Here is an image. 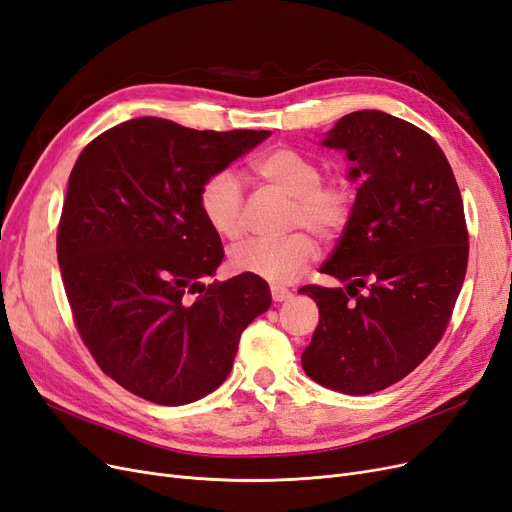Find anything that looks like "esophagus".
Instances as JSON below:
<instances>
[{
  "mask_svg": "<svg viewBox=\"0 0 512 512\" xmlns=\"http://www.w3.org/2000/svg\"><path fill=\"white\" fill-rule=\"evenodd\" d=\"M271 296H273V301L275 303H284V301H288V298H292V292L290 290H286V288H271Z\"/></svg>",
  "mask_w": 512,
  "mask_h": 512,
  "instance_id": "obj_1",
  "label": "esophagus"
}]
</instances>
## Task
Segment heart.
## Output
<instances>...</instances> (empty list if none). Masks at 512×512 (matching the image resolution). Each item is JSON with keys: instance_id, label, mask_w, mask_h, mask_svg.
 Listing matches in <instances>:
<instances>
[{"instance_id": "heart-1", "label": "heart", "mask_w": 512, "mask_h": 512, "mask_svg": "<svg viewBox=\"0 0 512 512\" xmlns=\"http://www.w3.org/2000/svg\"><path fill=\"white\" fill-rule=\"evenodd\" d=\"M262 182L292 199L288 228H309L320 239L341 237L354 218L356 188L351 182L322 180V165L296 148H275L254 163ZM199 207L211 231L224 239L243 233V188L235 173L218 171L203 182ZM315 258V241L296 231L281 239H248L228 252L235 273L252 275L273 286H286Z\"/></svg>"}]
</instances>
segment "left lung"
Returning a JSON list of instances; mask_svg holds the SVG:
<instances>
[{
	"label": "left lung",
	"mask_w": 512,
	"mask_h": 512,
	"mask_svg": "<svg viewBox=\"0 0 512 512\" xmlns=\"http://www.w3.org/2000/svg\"><path fill=\"white\" fill-rule=\"evenodd\" d=\"M322 146L345 150L356 165L349 178L362 184L354 218L320 269L345 288L298 290L320 309L301 360L334 392L373 394L443 339L468 267L464 203L445 152L407 120L351 112Z\"/></svg>",
	"instance_id": "obj_1"
}]
</instances>
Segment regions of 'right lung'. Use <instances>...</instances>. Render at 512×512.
<instances>
[{
    "label": "right lung",
    "mask_w": 512,
    "mask_h": 512,
    "mask_svg": "<svg viewBox=\"0 0 512 512\" xmlns=\"http://www.w3.org/2000/svg\"><path fill=\"white\" fill-rule=\"evenodd\" d=\"M269 135L142 116L78 156L57 231L63 286L84 345L131 394L178 407L214 392L271 307L264 279L203 284L224 250L199 207L209 175Z\"/></svg>",
    "instance_id": "right-lung-1"
}]
</instances>
